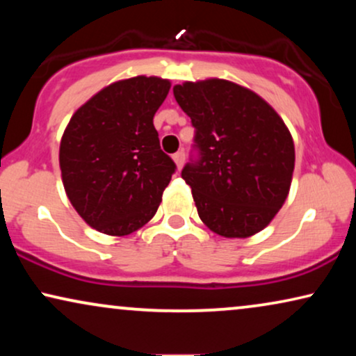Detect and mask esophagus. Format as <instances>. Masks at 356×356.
Instances as JSON below:
<instances>
[{"mask_svg": "<svg viewBox=\"0 0 356 356\" xmlns=\"http://www.w3.org/2000/svg\"><path fill=\"white\" fill-rule=\"evenodd\" d=\"M173 160H175V163H177L178 170H181L183 163H184V152H183V150H178L177 154H173Z\"/></svg>", "mask_w": 356, "mask_h": 356, "instance_id": "1", "label": "esophagus"}]
</instances>
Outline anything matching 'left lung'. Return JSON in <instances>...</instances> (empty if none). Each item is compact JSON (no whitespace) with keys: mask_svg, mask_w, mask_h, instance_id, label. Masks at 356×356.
<instances>
[{"mask_svg":"<svg viewBox=\"0 0 356 356\" xmlns=\"http://www.w3.org/2000/svg\"><path fill=\"white\" fill-rule=\"evenodd\" d=\"M191 118L197 152L181 170L201 220L225 238L261 232L284 206L295 145L277 111L259 95L225 79L173 87Z\"/></svg>","mask_w":356,"mask_h":356,"instance_id":"obj_1","label":"left lung"}]
</instances>
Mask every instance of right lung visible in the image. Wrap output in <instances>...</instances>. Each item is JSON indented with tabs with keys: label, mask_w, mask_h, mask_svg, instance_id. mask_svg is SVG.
<instances>
[{
	"label": "right lung",
	"mask_w": 356,
	"mask_h": 356,
	"mask_svg": "<svg viewBox=\"0 0 356 356\" xmlns=\"http://www.w3.org/2000/svg\"><path fill=\"white\" fill-rule=\"evenodd\" d=\"M170 81L138 76L102 89L72 115L60 145L63 184L95 230L129 235L157 212L177 165L160 149L154 115Z\"/></svg>",
	"instance_id": "right-lung-1"
}]
</instances>
